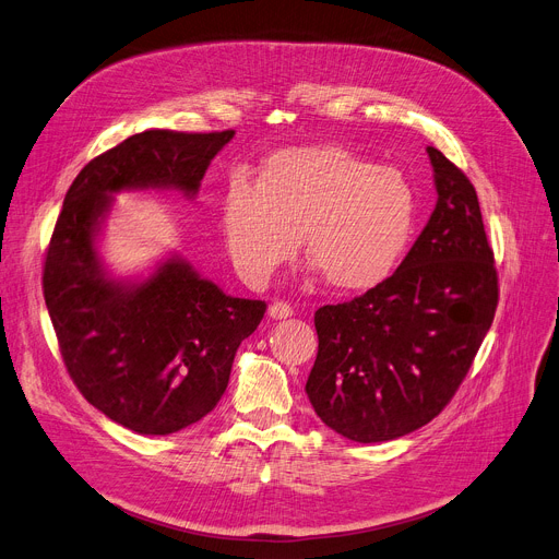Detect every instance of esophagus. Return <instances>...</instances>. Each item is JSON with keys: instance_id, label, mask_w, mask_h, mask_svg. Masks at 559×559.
Instances as JSON below:
<instances>
[{"instance_id": "1", "label": "esophagus", "mask_w": 559, "mask_h": 559, "mask_svg": "<svg viewBox=\"0 0 559 559\" xmlns=\"http://www.w3.org/2000/svg\"><path fill=\"white\" fill-rule=\"evenodd\" d=\"M267 314H270V319H287V317H292L294 314V308L289 306V304H285V301H274L272 306H270V310H267Z\"/></svg>"}]
</instances>
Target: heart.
I'll list each match as a JSON object with an SVG mask.
<instances>
[{
  "mask_svg": "<svg viewBox=\"0 0 559 559\" xmlns=\"http://www.w3.org/2000/svg\"><path fill=\"white\" fill-rule=\"evenodd\" d=\"M416 225L404 173L373 166L340 145L292 147L258 183L236 179L222 204V236L240 278L263 289L301 247L325 283L361 292L397 265Z\"/></svg>",
  "mask_w": 559,
  "mask_h": 559,
  "instance_id": "1",
  "label": "heart"
}]
</instances>
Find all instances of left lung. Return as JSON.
<instances>
[{
  "label": "left lung",
  "instance_id": "left-lung-1",
  "mask_svg": "<svg viewBox=\"0 0 559 559\" xmlns=\"http://www.w3.org/2000/svg\"><path fill=\"white\" fill-rule=\"evenodd\" d=\"M438 202L400 267L348 304L314 312L319 353L306 393L355 442H384L450 404L499 304L495 253L472 181L427 147Z\"/></svg>",
  "mask_w": 559,
  "mask_h": 559
}]
</instances>
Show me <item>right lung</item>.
I'll return each instance as SVG.
<instances>
[{
  "label": "right lung",
  "mask_w": 559,
  "mask_h": 559,
  "mask_svg": "<svg viewBox=\"0 0 559 559\" xmlns=\"http://www.w3.org/2000/svg\"><path fill=\"white\" fill-rule=\"evenodd\" d=\"M234 134H132L92 159L64 195L45 258V304L73 384L130 431L168 436L213 412L267 306L225 294L179 255L143 281L111 278L96 247L100 225L121 191L195 198Z\"/></svg>",
  "instance_id": "right-lung-1"
}]
</instances>
